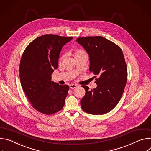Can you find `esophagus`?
<instances>
[{"label": "esophagus", "instance_id": "1", "mask_svg": "<svg viewBox=\"0 0 151 151\" xmlns=\"http://www.w3.org/2000/svg\"><path fill=\"white\" fill-rule=\"evenodd\" d=\"M78 87V85H76V84H71L70 85V88H71V89H75V88H77Z\"/></svg>", "mask_w": 151, "mask_h": 151}]
</instances>
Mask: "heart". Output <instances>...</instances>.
<instances>
[{
    "label": "heart",
    "instance_id": "1",
    "mask_svg": "<svg viewBox=\"0 0 151 151\" xmlns=\"http://www.w3.org/2000/svg\"><path fill=\"white\" fill-rule=\"evenodd\" d=\"M73 54L75 56L76 59L79 58H81V57H84V56H88L87 53H86L85 51L84 50L81 49V48H77L75 49L74 51H73ZM64 56L63 55H62L60 56L59 59V62H61V61L63 60Z\"/></svg>",
    "mask_w": 151,
    "mask_h": 151
}]
</instances>
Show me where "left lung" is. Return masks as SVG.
Instances as JSON below:
<instances>
[{
  "label": "left lung",
  "mask_w": 151,
  "mask_h": 151,
  "mask_svg": "<svg viewBox=\"0 0 151 151\" xmlns=\"http://www.w3.org/2000/svg\"><path fill=\"white\" fill-rule=\"evenodd\" d=\"M76 41L86 50L89 70L95 76V89L86 91L80 101L82 110L91 114H104L113 110L122 97L127 83V66L121 48L101 36L78 38Z\"/></svg>",
  "instance_id": "8db88e82"
}]
</instances>
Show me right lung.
<instances>
[{
	"label": "right lung",
	"instance_id": "obj_1",
	"mask_svg": "<svg viewBox=\"0 0 151 151\" xmlns=\"http://www.w3.org/2000/svg\"><path fill=\"white\" fill-rule=\"evenodd\" d=\"M71 37L46 34L33 40L26 48L20 63L21 85L32 106L44 114L61 110L69 86L52 81L51 75L58 67L62 46Z\"/></svg>",
	"mask_w": 151,
	"mask_h": 151
}]
</instances>
